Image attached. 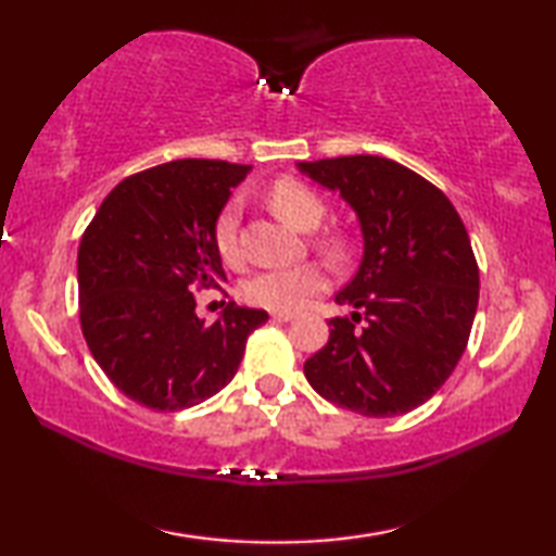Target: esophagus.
I'll return each mask as SVG.
<instances>
[{"label": "esophagus", "instance_id": "1", "mask_svg": "<svg viewBox=\"0 0 556 556\" xmlns=\"http://www.w3.org/2000/svg\"><path fill=\"white\" fill-rule=\"evenodd\" d=\"M296 314H291V312H275L271 314V318H275V321H291V318H294Z\"/></svg>", "mask_w": 556, "mask_h": 556}]
</instances>
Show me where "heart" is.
<instances>
[{
	"instance_id": "1",
	"label": "heart",
	"mask_w": 556,
	"mask_h": 556,
	"mask_svg": "<svg viewBox=\"0 0 556 556\" xmlns=\"http://www.w3.org/2000/svg\"><path fill=\"white\" fill-rule=\"evenodd\" d=\"M267 201L281 220L296 230H314L321 223L326 205L314 188L296 181V178H279L269 186ZM238 218L240 205L238 201L225 203L218 220L213 228V240L218 248V255L225 262L240 260V242H238ZM318 250L328 260H343L348 244L338 235H324L318 238ZM326 289V275L318 265H301L294 269H271L260 271L252 279L244 281L242 296L250 304L269 308V312H296L306 304L308 299L318 291Z\"/></svg>"
}]
</instances>
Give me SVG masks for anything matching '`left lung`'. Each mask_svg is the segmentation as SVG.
<instances>
[{
  "mask_svg": "<svg viewBox=\"0 0 556 556\" xmlns=\"http://www.w3.org/2000/svg\"><path fill=\"white\" fill-rule=\"evenodd\" d=\"M341 193L363 230V260L336 294L351 316L304 363L324 400L363 417L425 404L466 351L478 306V265L464 220L427 178L392 159L357 154L296 164Z\"/></svg>",
  "mask_w": 556,
  "mask_h": 556,
  "instance_id": "1",
  "label": "left lung"
}]
</instances>
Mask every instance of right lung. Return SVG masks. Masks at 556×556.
<instances>
[{
	"label": "right lung",
	"instance_id": "right-lung-1",
	"mask_svg": "<svg viewBox=\"0 0 556 556\" xmlns=\"http://www.w3.org/2000/svg\"><path fill=\"white\" fill-rule=\"evenodd\" d=\"M252 166L178 159L119 181L78 248L80 328L115 388L142 407L178 412L213 397L242 361L262 308L228 301L195 314V289L225 279L213 228Z\"/></svg>",
	"mask_w": 556,
	"mask_h": 556
}]
</instances>
